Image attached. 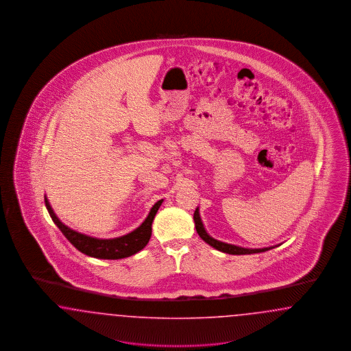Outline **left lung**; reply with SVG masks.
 <instances>
[{
	"instance_id": "8db88e82",
	"label": "left lung",
	"mask_w": 351,
	"mask_h": 351,
	"mask_svg": "<svg viewBox=\"0 0 351 351\" xmlns=\"http://www.w3.org/2000/svg\"><path fill=\"white\" fill-rule=\"evenodd\" d=\"M193 219H195V225H196L197 234L199 235V238L202 239L204 241H206L209 245H211L213 248L221 251V252L228 253V254H252V253H261L267 252L271 248H276V247H267V248H243V247H238V245H234V244H228V243H223V241H219L217 239L211 238L210 235L206 232L204 223L201 221V217H199V209L197 208L193 214Z\"/></svg>"
}]
</instances>
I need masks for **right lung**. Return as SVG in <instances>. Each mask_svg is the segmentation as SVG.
I'll return each mask as SVG.
<instances>
[{"instance_id":"add662e5","label":"right lung","mask_w":351,"mask_h":351,"mask_svg":"<svg viewBox=\"0 0 351 351\" xmlns=\"http://www.w3.org/2000/svg\"><path fill=\"white\" fill-rule=\"evenodd\" d=\"M45 206L49 213L52 221L60 228V231L64 234V237L71 241V244L80 251L90 257L101 258V260H119L125 258L132 254L140 252L146 247L152 237V225L154 221L155 214L160 208L163 199H159L155 202L154 206L146 217V219L141 223L136 230L132 232L113 239H98L94 237H88L81 234L75 230H71V227L64 225L58 218L53 209L49 205V201L47 196H44Z\"/></svg>"}]
</instances>
